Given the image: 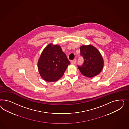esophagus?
I'll list each match as a JSON object with an SVG mask.
<instances>
[{"label":"esophagus","instance_id":"esophagus-1","mask_svg":"<svg viewBox=\"0 0 129 129\" xmlns=\"http://www.w3.org/2000/svg\"><path fill=\"white\" fill-rule=\"evenodd\" d=\"M76 59H74V60L71 61V64H73V65H75L76 64Z\"/></svg>","mask_w":129,"mask_h":129}]
</instances>
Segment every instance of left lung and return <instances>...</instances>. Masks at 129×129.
I'll return each instance as SVG.
<instances>
[{
  "label": "left lung",
  "mask_w": 129,
  "mask_h": 129,
  "mask_svg": "<svg viewBox=\"0 0 129 129\" xmlns=\"http://www.w3.org/2000/svg\"><path fill=\"white\" fill-rule=\"evenodd\" d=\"M80 55L84 59L81 66H78L82 74L92 78L99 74L103 70L104 60L101 54L92 45H83L80 48Z\"/></svg>",
  "instance_id": "1"
}]
</instances>
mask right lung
<instances>
[{
	"label": "right lung",
	"instance_id": "obj_1",
	"mask_svg": "<svg viewBox=\"0 0 129 129\" xmlns=\"http://www.w3.org/2000/svg\"><path fill=\"white\" fill-rule=\"evenodd\" d=\"M70 64L61 47L58 45L50 44L41 55L38 68L40 74L44 80L55 82L62 77Z\"/></svg>",
	"mask_w": 129,
	"mask_h": 129
}]
</instances>
